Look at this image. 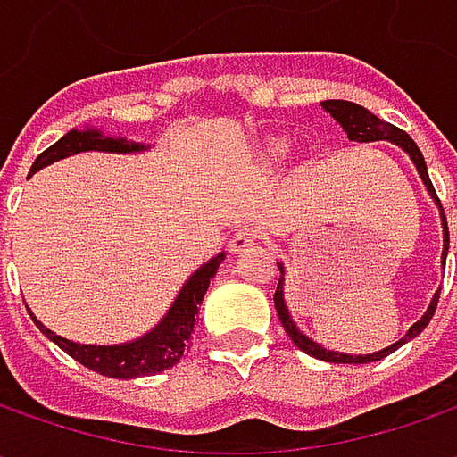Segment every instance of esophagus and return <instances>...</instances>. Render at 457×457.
I'll list each match as a JSON object with an SVG mask.
<instances>
[{
    "instance_id": "esophagus-1",
    "label": "esophagus",
    "mask_w": 457,
    "mask_h": 457,
    "mask_svg": "<svg viewBox=\"0 0 457 457\" xmlns=\"http://www.w3.org/2000/svg\"><path fill=\"white\" fill-rule=\"evenodd\" d=\"M256 231L254 228H238L237 234L231 237V241H228V252L231 254H241V252H246L249 246H254L256 244Z\"/></svg>"
}]
</instances>
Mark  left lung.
Masks as SVG:
<instances>
[{
	"instance_id": "8db88e82",
	"label": "left lung",
	"mask_w": 457,
	"mask_h": 457,
	"mask_svg": "<svg viewBox=\"0 0 457 457\" xmlns=\"http://www.w3.org/2000/svg\"><path fill=\"white\" fill-rule=\"evenodd\" d=\"M323 109L325 112H330V116L341 124L343 132L348 134V139H353V142H378V139H389V142H395V145H399V147H404V150L410 152V157H412L414 165H417V172H420L422 183L428 185V190H430V195L435 198V203L443 208V203H440V198H437V193H435V187H432L430 183L425 157H422V152H420V147L414 145V139L410 137V134L402 132L399 127L389 124V121H384V119H378V116L371 114L369 109H363V106H359V104H351V101H338V98H333V101H323ZM443 228H445V237H443L445 238V252H443V259H445V256H448V246H450L448 220H445V213H443ZM279 272L285 274L282 264H279ZM437 300H440V292H435V297H432L428 312L422 315V320H417V323L407 330V336H404L402 341H396L395 345H389V348H384V351H378V353H369V356H348V353L325 351L323 345H318L315 341H310L307 336H303V333L295 328L290 312H287V305H285V297H282V277H279V285H277V290H274V307H277V315H279L282 328L287 330V336L292 338V343H295L300 351L310 353V356H315V359H320V361H330V363H371V361H381L384 356H389V353L396 351L399 345H404V343L410 341V338H414L417 333H422V330H425V325L430 323L432 315H435Z\"/></svg>"
}]
</instances>
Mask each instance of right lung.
Masks as SVG:
<instances>
[{
  "mask_svg": "<svg viewBox=\"0 0 457 457\" xmlns=\"http://www.w3.org/2000/svg\"><path fill=\"white\" fill-rule=\"evenodd\" d=\"M86 150L98 152H137L145 150L142 145H134L127 139H114V137H104L96 129L88 132H68L61 137L55 145H50L47 150L37 154V160L32 162L29 172H37L40 167L50 165L55 160H62L68 154H79ZM223 262V254L213 256L208 264H203L198 272L193 274L185 287L178 295L175 305L170 307L162 323L157 325L152 333H147L145 338H137L132 343L124 345H80V343L65 341L61 336H55L53 330H47L37 318H32L35 325L43 330L50 341L55 343L58 348H62L71 359H76L83 363L86 369L104 374L112 378H137V377H150V374H160L172 369L180 356L185 353L187 343H190V333L195 325V315H198V305L203 303V295L211 285V277L216 274L219 264ZM32 315V312H29Z\"/></svg>",
  "mask_w": 457,
  "mask_h": 457,
  "instance_id": "right-lung-1",
  "label": "right lung"
}]
</instances>
